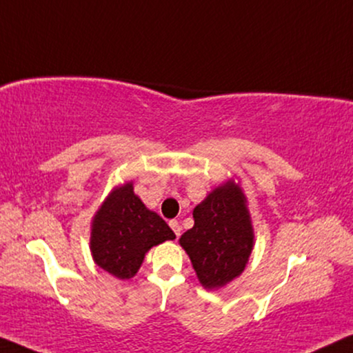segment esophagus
Wrapping results in <instances>:
<instances>
[{
	"mask_svg": "<svg viewBox=\"0 0 353 353\" xmlns=\"http://www.w3.org/2000/svg\"><path fill=\"white\" fill-rule=\"evenodd\" d=\"M170 228L173 230V233H175L176 236H180V233H181V226H180V221H176V220H170Z\"/></svg>",
	"mask_w": 353,
	"mask_h": 353,
	"instance_id": "1",
	"label": "esophagus"
}]
</instances>
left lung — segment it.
<instances>
[{"label":"left lung","instance_id":"left-lung-1","mask_svg":"<svg viewBox=\"0 0 353 353\" xmlns=\"http://www.w3.org/2000/svg\"><path fill=\"white\" fill-rule=\"evenodd\" d=\"M194 226L181 234L202 288H225L244 272L254 249L248 197L233 178L215 186L192 210Z\"/></svg>","mask_w":353,"mask_h":353}]
</instances>
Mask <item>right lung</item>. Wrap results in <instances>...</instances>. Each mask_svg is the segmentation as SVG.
<instances>
[{
	"label": "right lung",
	"mask_w": 353,
	"mask_h": 353,
	"mask_svg": "<svg viewBox=\"0 0 353 353\" xmlns=\"http://www.w3.org/2000/svg\"><path fill=\"white\" fill-rule=\"evenodd\" d=\"M176 236L162 216L134 194L133 181L112 188L91 220L90 250L94 263L119 279L138 273L154 245Z\"/></svg>",
	"instance_id": "add662e5"
}]
</instances>
